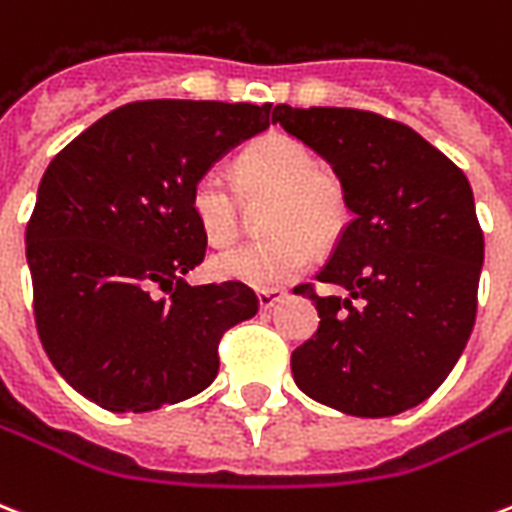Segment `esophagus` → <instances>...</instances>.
<instances>
[{"label": "esophagus", "mask_w": 512, "mask_h": 512, "mask_svg": "<svg viewBox=\"0 0 512 512\" xmlns=\"http://www.w3.org/2000/svg\"><path fill=\"white\" fill-rule=\"evenodd\" d=\"M284 295H287L284 290H260L257 292V303H260V308H263V311H268V308L276 306V303H279Z\"/></svg>", "instance_id": "34e87169"}]
</instances>
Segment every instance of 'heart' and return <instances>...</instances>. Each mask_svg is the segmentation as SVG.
Wrapping results in <instances>:
<instances>
[{"label": "heart", "mask_w": 512, "mask_h": 512, "mask_svg": "<svg viewBox=\"0 0 512 512\" xmlns=\"http://www.w3.org/2000/svg\"><path fill=\"white\" fill-rule=\"evenodd\" d=\"M236 185L220 171H204L190 185V212L212 244H230L241 230V198L263 204V230L271 239L222 249L209 271L222 282L273 290L292 282L314 260V247H330L351 222V198L317 152L290 134H265L236 158Z\"/></svg>", "instance_id": "1"}]
</instances>
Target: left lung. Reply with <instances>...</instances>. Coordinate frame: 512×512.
Wrapping results in <instances>:
<instances>
[{
	"instance_id": "left-lung-1",
	"label": "left lung",
	"mask_w": 512,
	"mask_h": 512,
	"mask_svg": "<svg viewBox=\"0 0 512 512\" xmlns=\"http://www.w3.org/2000/svg\"><path fill=\"white\" fill-rule=\"evenodd\" d=\"M273 123L333 166L354 212L317 273L349 298L295 287L319 311L314 338L292 351L295 384L365 419L424 403L475 325L483 230L473 187L438 147L376 112L279 104Z\"/></svg>"
}]
</instances>
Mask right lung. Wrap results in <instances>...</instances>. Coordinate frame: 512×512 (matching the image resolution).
Listing matches in <instances>:
<instances>
[{
    "label": "right lung",
    "mask_w": 512,
    "mask_h": 512,
    "mask_svg": "<svg viewBox=\"0 0 512 512\" xmlns=\"http://www.w3.org/2000/svg\"><path fill=\"white\" fill-rule=\"evenodd\" d=\"M271 126V104L152 99L112 109L50 161L26 225L39 341L66 384L115 413L204 392L225 330L257 314L247 284L190 287L206 236L198 174ZM169 289L155 301L151 287Z\"/></svg>",
    "instance_id": "add662e5"
}]
</instances>
